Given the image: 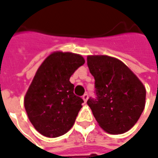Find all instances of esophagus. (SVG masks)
Here are the masks:
<instances>
[{"label":"esophagus","instance_id":"34e87169","mask_svg":"<svg viewBox=\"0 0 158 158\" xmlns=\"http://www.w3.org/2000/svg\"><path fill=\"white\" fill-rule=\"evenodd\" d=\"M83 100L85 101V102H87V100H88V98H89V96H88V94H85L84 96H83Z\"/></svg>","mask_w":158,"mask_h":158}]
</instances>
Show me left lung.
<instances>
[{
    "mask_svg": "<svg viewBox=\"0 0 158 158\" xmlns=\"http://www.w3.org/2000/svg\"><path fill=\"white\" fill-rule=\"evenodd\" d=\"M87 64L95 79V98L87 101L106 132L123 134L135 125L145 108L146 89L127 66L107 56H89Z\"/></svg>",
    "mask_w": 158,
    "mask_h": 158,
    "instance_id": "1",
    "label": "left lung"
}]
</instances>
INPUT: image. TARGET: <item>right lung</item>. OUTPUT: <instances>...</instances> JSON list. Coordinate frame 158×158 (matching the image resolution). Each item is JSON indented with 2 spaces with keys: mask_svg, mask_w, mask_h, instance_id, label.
Returning <instances> with one entry per match:
<instances>
[{
  "mask_svg": "<svg viewBox=\"0 0 158 158\" xmlns=\"http://www.w3.org/2000/svg\"><path fill=\"white\" fill-rule=\"evenodd\" d=\"M84 63L82 56L57 52L37 70L26 93L24 107L29 121L44 136L58 137L73 125L84 101L74 95L69 79Z\"/></svg>",
  "mask_w": 158,
  "mask_h": 158,
  "instance_id": "obj_1",
  "label": "right lung"
}]
</instances>
